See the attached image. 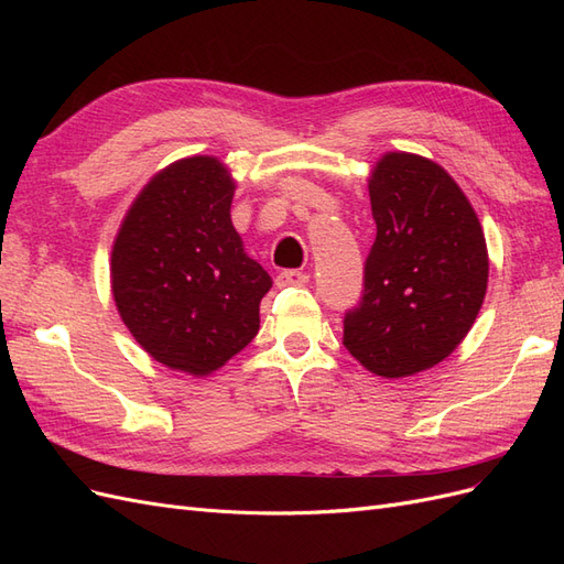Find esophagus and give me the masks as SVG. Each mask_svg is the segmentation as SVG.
<instances>
[{"label":"esophagus","mask_w":564,"mask_h":564,"mask_svg":"<svg viewBox=\"0 0 564 564\" xmlns=\"http://www.w3.org/2000/svg\"><path fill=\"white\" fill-rule=\"evenodd\" d=\"M308 284V275L301 270H282L278 275V286H303Z\"/></svg>","instance_id":"34e87169"}]
</instances>
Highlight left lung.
I'll return each mask as SVG.
<instances>
[{
	"mask_svg": "<svg viewBox=\"0 0 564 564\" xmlns=\"http://www.w3.org/2000/svg\"><path fill=\"white\" fill-rule=\"evenodd\" d=\"M369 197L377 240L360 303L344 317V346L379 377H412L445 360L480 313L485 235L454 178L419 155H386Z\"/></svg>",
	"mask_w": 564,
	"mask_h": 564,
	"instance_id": "1",
	"label": "left lung"
}]
</instances>
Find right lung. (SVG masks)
<instances>
[{
	"label": "right lung",
	"mask_w": 564,
	"mask_h": 564,
	"mask_svg": "<svg viewBox=\"0 0 564 564\" xmlns=\"http://www.w3.org/2000/svg\"><path fill=\"white\" fill-rule=\"evenodd\" d=\"M232 193L218 160H181L143 187L112 247V294L129 332L158 362L195 377L251 344L272 286L232 228Z\"/></svg>",
	"instance_id": "obj_1"
}]
</instances>
